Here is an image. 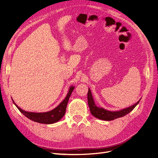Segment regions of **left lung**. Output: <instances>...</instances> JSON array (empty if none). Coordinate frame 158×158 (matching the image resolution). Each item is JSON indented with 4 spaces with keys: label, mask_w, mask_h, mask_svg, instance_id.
<instances>
[{
    "label": "left lung",
    "mask_w": 158,
    "mask_h": 158,
    "mask_svg": "<svg viewBox=\"0 0 158 158\" xmlns=\"http://www.w3.org/2000/svg\"><path fill=\"white\" fill-rule=\"evenodd\" d=\"M140 101V99L136 103L133 105V106L129 107L128 108L122 109L121 111H107V110H106L103 108L98 107L95 106L89 88L88 92V106L89 107L91 113H92V115L94 116L95 117L98 118L99 119H102V120H104V121H112L115 118L122 117L123 116L126 115L127 114L129 113L131 111H132L134 109H135V107L137 106Z\"/></svg>",
    "instance_id": "1"
}]
</instances>
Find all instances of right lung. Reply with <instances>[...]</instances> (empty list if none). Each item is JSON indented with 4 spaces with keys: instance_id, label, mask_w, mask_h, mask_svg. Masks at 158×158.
<instances>
[{
    "instance_id": "1",
    "label": "right lung",
    "mask_w": 158,
    "mask_h": 158,
    "mask_svg": "<svg viewBox=\"0 0 158 158\" xmlns=\"http://www.w3.org/2000/svg\"><path fill=\"white\" fill-rule=\"evenodd\" d=\"M74 87L71 86L69 89V92L66 95L65 99L62 102L60 105H59L56 108L51 110L50 111L45 112V113H32V112H27L23 111L22 109H20L18 106H17L15 104V106L19 109L22 113H23L24 115L27 117L28 118L31 119V121H33L37 123H43V124H52L55 123L57 121H59L60 119L63 117L66 112V106H67V103L69 102V99L70 98V95L73 92L74 89Z\"/></svg>"
}]
</instances>
